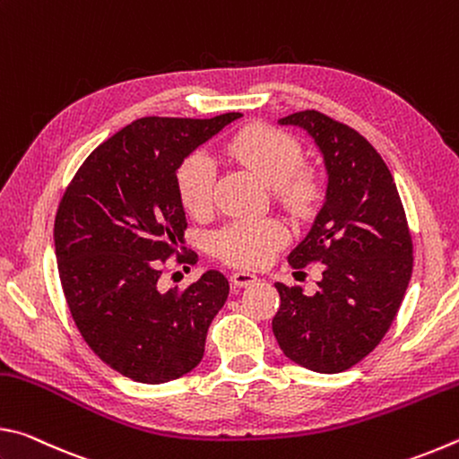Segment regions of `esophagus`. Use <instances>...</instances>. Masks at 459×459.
Here are the masks:
<instances>
[{
	"label": "esophagus",
	"instance_id": "1",
	"mask_svg": "<svg viewBox=\"0 0 459 459\" xmlns=\"http://www.w3.org/2000/svg\"><path fill=\"white\" fill-rule=\"evenodd\" d=\"M230 281H232V285H237V287H247V285L257 283V275L247 273V271H235V273L230 275Z\"/></svg>",
	"mask_w": 459,
	"mask_h": 459
}]
</instances>
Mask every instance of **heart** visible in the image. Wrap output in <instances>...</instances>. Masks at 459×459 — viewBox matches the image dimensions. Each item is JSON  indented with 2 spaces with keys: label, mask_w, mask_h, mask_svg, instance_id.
I'll list each match as a JSON object with an SVG mask.
<instances>
[{
  "label": "heart",
  "mask_w": 459,
  "mask_h": 459,
  "mask_svg": "<svg viewBox=\"0 0 459 459\" xmlns=\"http://www.w3.org/2000/svg\"><path fill=\"white\" fill-rule=\"evenodd\" d=\"M229 153L240 166L271 186L275 198L293 212L309 208L317 186L301 166V147L285 131L269 126H248L229 142ZM216 169L211 155L194 152L176 172L178 194L192 214L212 204ZM287 232L275 221H235L212 237V253L235 267H261L285 245Z\"/></svg>",
  "instance_id": "b5f03b06"
}]
</instances>
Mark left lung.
Wrapping results in <instances>:
<instances>
[{"label":"left lung","mask_w":459,"mask_h":459,"mask_svg":"<svg viewBox=\"0 0 459 459\" xmlns=\"http://www.w3.org/2000/svg\"><path fill=\"white\" fill-rule=\"evenodd\" d=\"M279 123L314 137L328 188L312 229L287 257L293 269L322 263V281L314 295L275 283L281 306L273 333L287 359L333 375L360 362L391 328L413 271V240L393 176L359 131L314 108Z\"/></svg>","instance_id":"1"}]
</instances>
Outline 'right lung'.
<instances>
[{"label":"right lung","mask_w":459,"mask_h":459,"mask_svg":"<svg viewBox=\"0 0 459 459\" xmlns=\"http://www.w3.org/2000/svg\"><path fill=\"white\" fill-rule=\"evenodd\" d=\"M238 117L137 119L82 161L58 204L54 247L73 320L100 360L137 383H169L196 368L229 298L221 271L182 291H164L160 277L188 227L178 168Z\"/></svg>","instance_id":"obj_1"}]
</instances>
